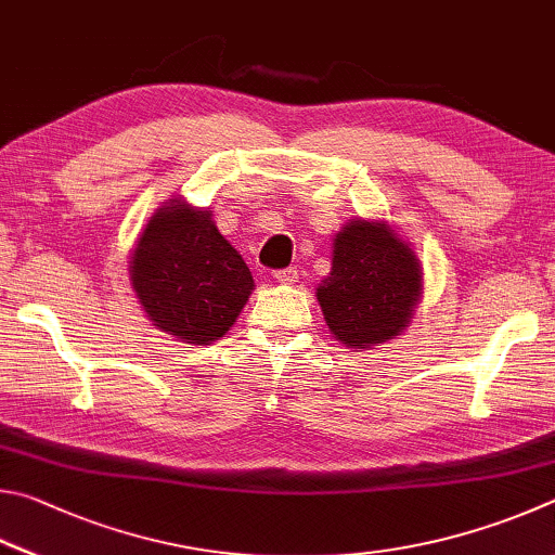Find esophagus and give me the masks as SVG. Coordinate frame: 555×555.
Instances as JSON below:
<instances>
[{"instance_id": "obj_1", "label": "esophagus", "mask_w": 555, "mask_h": 555, "mask_svg": "<svg viewBox=\"0 0 555 555\" xmlns=\"http://www.w3.org/2000/svg\"><path fill=\"white\" fill-rule=\"evenodd\" d=\"M272 278H275L280 285H295L297 283V270L295 268L275 270V272H272Z\"/></svg>"}]
</instances>
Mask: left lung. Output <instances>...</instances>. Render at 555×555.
Listing matches in <instances>:
<instances>
[{"mask_svg": "<svg viewBox=\"0 0 555 555\" xmlns=\"http://www.w3.org/2000/svg\"><path fill=\"white\" fill-rule=\"evenodd\" d=\"M422 295V272L412 248L385 223L351 221L334 238L332 272L317 299L328 328L351 348L400 336Z\"/></svg>", "mask_w": 555, "mask_h": 555, "instance_id": "1", "label": "left lung"}]
</instances>
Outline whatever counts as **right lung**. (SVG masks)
<instances>
[{
  "label": "right lung",
  "mask_w": 555,
  "mask_h": 555,
  "mask_svg": "<svg viewBox=\"0 0 555 555\" xmlns=\"http://www.w3.org/2000/svg\"><path fill=\"white\" fill-rule=\"evenodd\" d=\"M131 280L151 322L197 346L229 332L253 289L248 266L211 214L178 199L158 209L135 243Z\"/></svg>",
  "instance_id": "1"
}]
</instances>
